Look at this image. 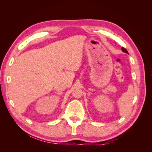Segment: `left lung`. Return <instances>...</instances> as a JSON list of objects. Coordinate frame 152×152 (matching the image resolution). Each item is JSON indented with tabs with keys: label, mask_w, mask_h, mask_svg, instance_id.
I'll use <instances>...</instances> for the list:
<instances>
[{
	"label": "left lung",
	"mask_w": 152,
	"mask_h": 152,
	"mask_svg": "<svg viewBox=\"0 0 152 152\" xmlns=\"http://www.w3.org/2000/svg\"><path fill=\"white\" fill-rule=\"evenodd\" d=\"M121 50H122V51H124V52H125V53H128V51H127V50L125 49V48H121ZM129 54V53H128Z\"/></svg>",
	"instance_id": "1"
}]
</instances>
